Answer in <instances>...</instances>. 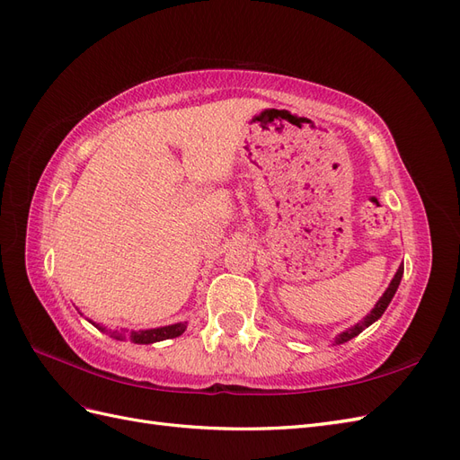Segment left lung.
<instances>
[{
    "label": "left lung",
    "mask_w": 460,
    "mask_h": 460,
    "mask_svg": "<svg viewBox=\"0 0 460 460\" xmlns=\"http://www.w3.org/2000/svg\"><path fill=\"white\" fill-rule=\"evenodd\" d=\"M402 270H405V269H402V264H401V267H399V269H397V272H395V276H394V280L389 282L387 289L384 291V296L380 297V301H378V303L374 305V309H372V311H370L363 320H360V323H357L355 326H351V328H347L345 332H341L340 336L336 338V341H333V343H338V345H340V343H345V341L353 340L355 336H358L360 332H363L365 328H368L370 324H374L376 320H378V318L384 314V311L387 309V305L392 303V299H394V296H395V291H397V288H399V284H401Z\"/></svg>",
    "instance_id": "obj_1"
}]
</instances>
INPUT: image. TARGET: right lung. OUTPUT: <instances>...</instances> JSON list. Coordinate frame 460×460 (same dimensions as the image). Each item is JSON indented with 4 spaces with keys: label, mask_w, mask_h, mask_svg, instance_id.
Here are the masks:
<instances>
[{
    "label": "right lung",
    "mask_w": 460,
    "mask_h": 460,
    "mask_svg": "<svg viewBox=\"0 0 460 460\" xmlns=\"http://www.w3.org/2000/svg\"><path fill=\"white\" fill-rule=\"evenodd\" d=\"M92 323V320H90ZM93 324V323H92ZM97 326V324H93ZM186 323H178V324H171V326H161V328H151V330H140V332H111V336H115L117 340H124L128 338L134 343H140V345H147V343H155V341H163V340H172L182 336L184 330H186ZM102 332H107L103 326H97Z\"/></svg>",
    "instance_id": "right-lung-1"
}]
</instances>
